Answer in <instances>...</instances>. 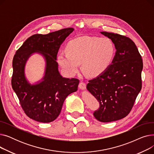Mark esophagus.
Wrapping results in <instances>:
<instances>
[{
	"label": "esophagus",
	"instance_id": "1",
	"mask_svg": "<svg viewBox=\"0 0 154 154\" xmlns=\"http://www.w3.org/2000/svg\"><path fill=\"white\" fill-rule=\"evenodd\" d=\"M79 88H80V89L85 90L86 88V84H85V83L81 82H80V84L79 85Z\"/></svg>",
	"mask_w": 154,
	"mask_h": 154
}]
</instances>
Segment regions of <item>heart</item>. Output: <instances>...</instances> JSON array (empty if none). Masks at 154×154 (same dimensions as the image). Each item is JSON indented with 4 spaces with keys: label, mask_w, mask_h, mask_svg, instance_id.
<instances>
[{
    "label": "heart",
    "mask_w": 154,
    "mask_h": 154,
    "mask_svg": "<svg viewBox=\"0 0 154 154\" xmlns=\"http://www.w3.org/2000/svg\"><path fill=\"white\" fill-rule=\"evenodd\" d=\"M66 52L57 56V62L70 76L79 72L80 63L86 75L97 77L110 67L116 54V47L108 37L83 36L67 44Z\"/></svg>",
    "instance_id": "heart-1"
}]
</instances>
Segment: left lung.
I'll return each mask as SVG.
<instances>
[{
    "mask_svg": "<svg viewBox=\"0 0 154 154\" xmlns=\"http://www.w3.org/2000/svg\"><path fill=\"white\" fill-rule=\"evenodd\" d=\"M114 42L116 52L110 67L88 81L87 89L100 107L94 112L102 122L122 119L131 112L142 88V57L132 40L124 35L100 32Z\"/></svg>",
    "mask_w": 154,
    "mask_h": 154,
    "instance_id": "obj_1",
    "label": "left lung"
}]
</instances>
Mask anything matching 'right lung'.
<instances>
[{
	"label": "right lung",
	"mask_w": 154,
	"mask_h": 154,
	"mask_svg": "<svg viewBox=\"0 0 154 154\" xmlns=\"http://www.w3.org/2000/svg\"><path fill=\"white\" fill-rule=\"evenodd\" d=\"M66 28L46 35L35 34L28 38L16 52L13 58L12 87L21 107L30 119L48 123L57 119L67 97L78 88L77 79L63 77L58 70L57 55L60 45L74 31ZM34 53L42 54L46 61L45 76L31 85L25 75L27 60Z\"/></svg>",
	"instance_id": "add662e5"
}]
</instances>
